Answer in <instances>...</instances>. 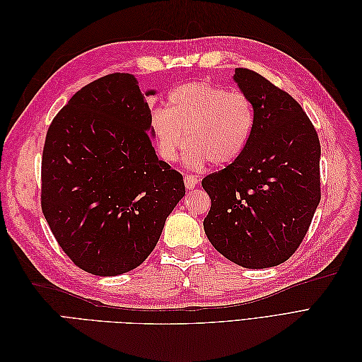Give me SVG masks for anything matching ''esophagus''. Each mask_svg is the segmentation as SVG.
Listing matches in <instances>:
<instances>
[{"mask_svg":"<svg viewBox=\"0 0 362 362\" xmlns=\"http://www.w3.org/2000/svg\"><path fill=\"white\" fill-rule=\"evenodd\" d=\"M198 182H199V178H198V177H194V175H187V177L184 178V184H185V187H187L189 190L194 189L196 185H198Z\"/></svg>","mask_w":362,"mask_h":362,"instance_id":"esophagus-1","label":"esophagus"}]
</instances>
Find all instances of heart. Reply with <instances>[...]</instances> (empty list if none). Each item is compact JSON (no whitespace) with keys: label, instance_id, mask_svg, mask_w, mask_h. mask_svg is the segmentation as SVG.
I'll list each match as a JSON object with an SVG mask.
<instances>
[{"label":"heart","instance_id":"b5f03b06","mask_svg":"<svg viewBox=\"0 0 362 362\" xmlns=\"http://www.w3.org/2000/svg\"><path fill=\"white\" fill-rule=\"evenodd\" d=\"M254 101L242 90H228L213 81H190L175 87L166 108H156L149 128L160 157L173 163L184 145L190 168L228 166L243 154L254 133Z\"/></svg>","mask_w":362,"mask_h":362}]
</instances>
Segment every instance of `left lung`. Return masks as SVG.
<instances>
[{
    "label": "left lung",
    "instance_id": "obj_1",
    "mask_svg": "<svg viewBox=\"0 0 362 362\" xmlns=\"http://www.w3.org/2000/svg\"><path fill=\"white\" fill-rule=\"evenodd\" d=\"M234 80L254 101L257 122L245 152L206 175L211 199L205 234L217 252L246 269L287 261L320 202V140L300 104L264 76L237 68Z\"/></svg>",
    "mask_w": 362,
    "mask_h": 362
}]
</instances>
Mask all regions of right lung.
I'll list each match as a JSON object with an SVG mask.
<instances>
[{
	"mask_svg": "<svg viewBox=\"0 0 362 362\" xmlns=\"http://www.w3.org/2000/svg\"><path fill=\"white\" fill-rule=\"evenodd\" d=\"M149 117L134 76L115 72L76 92L48 128L42 211L64 254L92 275L140 266L185 194L182 175L156 156Z\"/></svg>",
	"mask_w": 362,
	"mask_h": 362,
	"instance_id": "right-lung-1",
	"label": "right lung"
}]
</instances>
